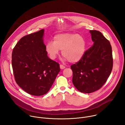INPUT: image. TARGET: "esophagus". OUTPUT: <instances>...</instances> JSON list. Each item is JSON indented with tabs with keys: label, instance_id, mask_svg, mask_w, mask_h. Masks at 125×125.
Instances as JSON below:
<instances>
[{
	"label": "esophagus",
	"instance_id": "1",
	"mask_svg": "<svg viewBox=\"0 0 125 125\" xmlns=\"http://www.w3.org/2000/svg\"><path fill=\"white\" fill-rule=\"evenodd\" d=\"M60 69H65V66H64V65H60Z\"/></svg>",
	"mask_w": 125,
	"mask_h": 125
}]
</instances>
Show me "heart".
Listing matches in <instances>:
<instances>
[{
	"mask_svg": "<svg viewBox=\"0 0 125 125\" xmlns=\"http://www.w3.org/2000/svg\"><path fill=\"white\" fill-rule=\"evenodd\" d=\"M86 42L84 38L78 33H60L53 38V42H48L45 50L49 57L55 59L62 50V55L71 63L80 61L84 55Z\"/></svg>",
	"mask_w": 125,
	"mask_h": 125,
	"instance_id": "b5f03b06",
	"label": "heart"
}]
</instances>
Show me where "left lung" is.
Returning a JSON list of instances; mask_svg holds the SVG:
<instances>
[{
	"label": "left lung",
	"mask_w": 125,
	"mask_h": 125,
	"mask_svg": "<svg viewBox=\"0 0 125 125\" xmlns=\"http://www.w3.org/2000/svg\"><path fill=\"white\" fill-rule=\"evenodd\" d=\"M94 44L82 59L71 66L72 82L77 90L90 94L100 89L109 77L113 68L112 47L102 33L90 30Z\"/></svg>",
	"instance_id": "obj_1"
}]
</instances>
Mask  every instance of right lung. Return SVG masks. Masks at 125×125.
<instances>
[{"label":"right lung","instance_id":"obj_1","mask_svg":"<svg viewBox=\"0 0 125 125\" xmlns=\"http://www.w3.org/2000/svg\"><path fill=\"white\" fill-rule=\"evenodd\" d=\"M44 31L42 29L21 38L12 54L16 83L25 92L34 96L45 94L60 71L59 63L47 56Z\"/></svg>","mask_w":125,"mask_h":125}]
</instances>
